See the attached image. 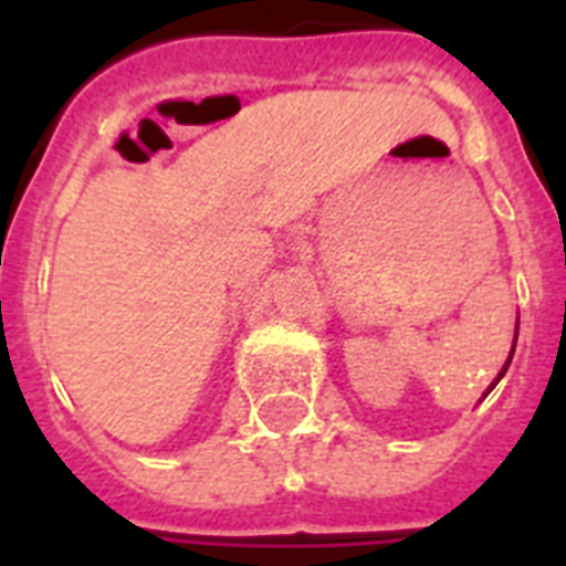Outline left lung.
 Wrapping results in <instances>:
<instances>
[{"mask_svg": "<svg viewBox=\"0 0 566 566\" xmlns=\"http://www.w3.org/2000/svg\"><path fill=\"white\" fill-rule=\"evenodd\" d=\"M514 346H517V335H514ZM514 346H511V355H509V361H505V367H502L500 370V376H496V381H500L502 376H505V370H509V364H511V358H514ZM496 381H493L491 387H488V390H493V387H496Z\"/></svg>", "mask_w": 566, "mask_h": 566, "instance_id": "left-lung-1", "label": "left lung"}]
</instances>
